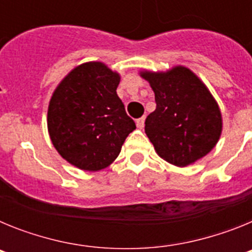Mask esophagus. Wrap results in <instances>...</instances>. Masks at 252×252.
<instances>
[{
    "label": "esophagus",
    "instance_id": "esophagus-1",
    "mask_svg": "<svg viewBox=\"0 0 252 252\" xmlns=\"http://www.w3.org/2000/svg\"><path fill=\"white\" fill-rule=\"evenodd\" d=\"M136 125H137V127H139V128H144V126H145V116H142V117L137 119L136 120Z\"/></svg>",
    "mask_w": 252,
    "mask_h": 252
}]
</instances>
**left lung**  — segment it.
I'll return each mask as SVG.
<instances>
[{
    "label": "left lung",
    "mask_w": 252,
    "mask_h": 252,
    "mask_svg": "<svg viewBox=\"0 0 252 252\" xmlns=\"http://www.w3.org/2000/svg\"><path fill=\"white\" fill-rule=\"evenodd\" d=\"M140 75L155 93L145 132L158 155L179 168L206 157L222 133L221 110L206 84L183 65Z\"/></svg>",
    "instance_id": "left-lung-1"
}]
</instances>
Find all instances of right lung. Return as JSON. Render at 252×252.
<instances>
[{
    "label": "right lung",
    "instance_id": "add662e5",
    "mask_svg": "<svg viewBox=\"0 0 252 252\" xmlns=\"http://www.w3.org/2000/svg\"><path fill=\"white\" fill-rule=\"evenodd\" d=\"M120 79L104 63L88 62L72 69L51 95L49 136L60 157L81 170L110 166L136 128L116 92Z\"/></svg>",
    "mask_w": 252,
    "mask_h": 252
}]
</instances>
